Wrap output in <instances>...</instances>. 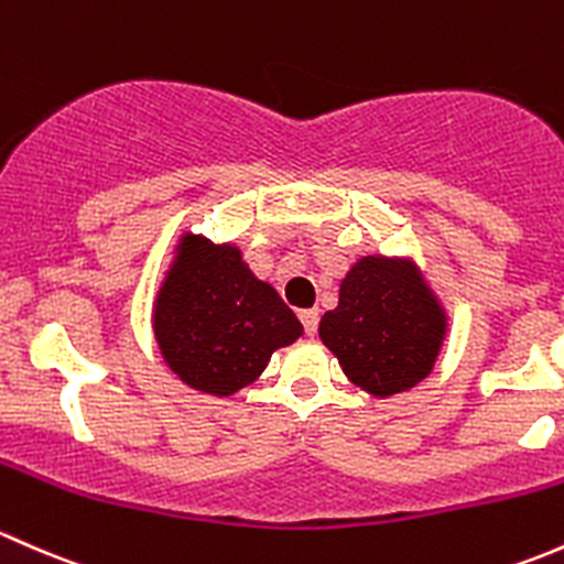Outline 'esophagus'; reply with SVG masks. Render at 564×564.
Segmentation results:
<instances>
[{"instance_id":"1","label":"esophagus","mask_w":564,"mask_h":564,"mask_svg":"<svg viewBox=\"0 0 564 564\" xmlns=\"http://www.w3.org/2000/svg\"><path fill=\"white\" fill-rule=\"evenodd\" d=\"M301 323H304L306 336H315L317 334V323H321V312L317 310H301Z\"/></svg>"}]
</instances>
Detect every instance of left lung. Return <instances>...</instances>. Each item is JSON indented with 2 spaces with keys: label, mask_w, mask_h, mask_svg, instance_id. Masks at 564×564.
I'll return each instance as SVG.
<instances>
[{
  "label": "left lung",
  "mask_w": 564,
  "mask_h": 564,
  "mask_svg": "<svg viewBox=\"0 0 564 564\" xmlns=\"http://www.w3.org/2000/svg\"><path fill=\"white\" fill-rule=\"evenodd\" d=\"M317 330L352 386L388 399L432 375L448 315L412 260L364 254Z\"/></svg>",
  "instance_id": "left-lung-1"
}]
</instances>
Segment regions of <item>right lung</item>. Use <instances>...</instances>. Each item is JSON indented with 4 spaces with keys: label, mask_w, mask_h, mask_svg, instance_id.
<instances>
[{
    "label": "right lung",
    "mask_w": 564,
    "mask_h": 564,
    "mask_svg": "<svg viewBox=\"0 0 564 564\" xmlns=\"http://www.w3.org/2000/svg\"><path fill=\"white\" fill-rule=\"evenodd\" d=\"M154 339L173 375L212 397H234L293 345L304 325L236 243L184 234L156 290Z\"/></svg>",
    "instance_id": "1"
}]
</instances>
